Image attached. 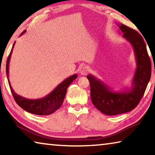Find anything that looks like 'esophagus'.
<instances>
[{"mask_svg":"<svg viewBox=\"0 0 155 155\" xmlns=\"http://www.w3.org/2000/svg\"><path fill=\"white\" fill-rule=\"evenodd\" d=\"M89 70H90V68H89L87 66H83L81 68V69L80 70V73L81 75H86L88 73Z\"/></svg>","mask_w":155,"mask_h":155,"instance_id":"34e87169","label":"esophagus"}]
</instances>
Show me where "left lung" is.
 I'll list each match as a JSON object with an SVG mask.
<instances>
[{
	"label": "left lung",
	"instance_id": "8db88e82",
	"mask_svg": "<svg viewBox=\"0 0 155 155\" xmlns=\"http://www.w3.org/2000/svg\"><path fill=\"white\" fill-rule=\"evenodd\" d=\"M124 38L133 48L136 60L135 72L130 88L115 91L92 74L90 81L91 101L97 109L107 115L132 111L142 98L151 77V62L143 38L137 31L122 24H117Z\"/></svg>",
	"mask_w": 155,
	"mask_h": 155
}]
</instances>
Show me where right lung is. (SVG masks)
Returning <instances> with one entry per match:
<instances>
[{
  "label": "right lung",
  "instance_id": "1",
  "mask_svg": "<svg viewBox=\"0 0 155 155\" xmlns=\"http://www.w3.org/2000/svg\"><path fill=\"white\" fill-rule=\"evenodd\" d=\"M26 31H24L20 34L21 36L25 33ZM15 41L13 44L11 52L7 58V64H6V73L7 77L8 80L10 90L12 93V95L14 96V100L16 102V103L19 105L21 108L25 110L26 111L31 114L40 115H50L56 111L64 102L65 94H66L67 89L69 87V85L71 84L73 81L75 80L77 78V74H74L70 76L67 78L62 81L57 86L54 90H52L51 93L48 95L44 96V98L39 99H28L25 97H22L18 95L13 90L11 84L9 79V61L11 59V56L12 54L13 48H14Z\"/></svg>",
  "mask_w": 155,
  "mask_h": 155
}]
</instances>
